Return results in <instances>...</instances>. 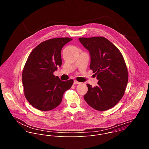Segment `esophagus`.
<instances>
[{
    "label": "esophagus",
    "mask_w": 149,
    "mask_h": 149,
    "mask_svg": "<svg viewBox=\"0 0 149 149\" xmlns=\"http://www.w3.org/2000/svg\"><path fill=\"white\" fill-rule=\"evenodd\" d=\"M81 83H80V82H79V81H76V80H74V82H73V84H74V85H76V84H80Z\"/></svg>",
    "instance_id": "1"
}]
</instances>
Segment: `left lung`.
Wrapping results in <instances>:
<instances>
[{"label": "left lung", "mask_w": 149, "mask_h": 149, "mask_svg": "<svg viewBox=\"0 0 149 149\" xmlns=\"http://www.w3.org/2000/svg\"><path fill=\"white\" fill-rule=\"evenodd\" d=\"M79 40L89 52V68L98 80V85L95 87L86 84L88 92L84 98L96 110H108L120 100L127 84L128 70L123 57L119 50L104 37Z\"/></svg>", "instance_id": "8db88e82"}]
</instances>
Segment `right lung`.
Here are the masks:
<instances>
[{"label":"right lung","instance_id":"add662e5","mask_svg":"<svg viewBox=\"0 0 149 149\" xmlns=\"http://www.w3.org/2000/svg\"><path fill=\"white\" fill-rule=\"evenodd\" d=\"M72 39L58 38L39 44L29 55L22 72L24 96L34 108L47 111L58 106L73 80L62 81L53 72L61 66V50Z\"/></svg>","mask_w":149,"mask_h":149}]
</instances>
